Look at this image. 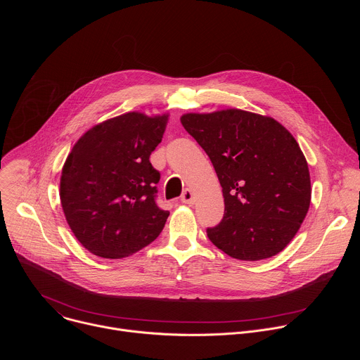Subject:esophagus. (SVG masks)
<instances>
[{
    "mask_svg": "<svg viewBox=\"0 0 360 360\" xmlns=\"http://www.w3.org/2000/svg\"><path fill=\"white\" fill-rule=\"evenodd\" d=\"M181 200H182L184 203H193V202H195V195H193V192H192L191 189H185V191L182 192V195H181Z\"/></svg>",
    "mask_w": 360,
    "mask_h": 360,
    "instance_id": "obj_1",
    "label": "esophagus"
}]
</instances>
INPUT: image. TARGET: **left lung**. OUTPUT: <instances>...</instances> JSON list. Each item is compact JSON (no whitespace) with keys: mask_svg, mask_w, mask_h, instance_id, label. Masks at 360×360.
Instances as JSON below:
<instances>
[{"mask_svg":"<svg viewBox=\"0 0 360 360\" xmlns=\"http://www.w3.org/2000/svg\"><path fill=\"white\" fill-rule=\"evenodd\" d=\"M181 122L210 157L225 214L211 242L239 261L275 256L293 239L311 205V176L292 134L271 117L242 110L185 114Z\"/></svg>","mask_w":360,"mask_h":360,"instance_id":"left-lung-1","label":"left lung"}]
</instances>
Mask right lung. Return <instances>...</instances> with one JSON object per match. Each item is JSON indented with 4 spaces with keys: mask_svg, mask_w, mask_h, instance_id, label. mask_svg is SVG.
<instances>
[{
    "mask_svg": "<svg viewBox=\"0 0 360 360\" xmlns=\"http://www.w3.org/2000/svg\"><path fill=\"white\" fill-rule=\"evenodd\" d=\"M168 115L128 112L86 131L64 164L60 198L81 245L121 259L155 240L169 217L155 202L160 172L149 157L162 141Z\"/></svg>",
    "mask_w": 360,
    "mask_h": 360,
    "instance_id": "1",
    "label": "right lung"
}]
</instances>
